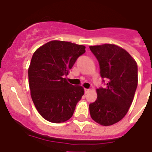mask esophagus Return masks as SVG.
<instances>
[{"mask_svg": "<svg viewBox=\"0 0 152 152\" xmlns=\"http://www.w3.org/2000/svg\"><path fill=\"white\" fill-rule=\"evenodd\" d=\"M84 92H85V94H88L90 92V89H84Z\"/></svg>", "mask_w": 152, "mask_h": 152, "instance_id": "esophagus-1", "label": "esophagus"}]
</instances>
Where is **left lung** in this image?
<instances>
[{"mask_svg":"<svg viewBox=\"0 0 152 152\" xmlns=\"http://www.w3.org/2000/svg\"><path fill=\"white\" fill-rule=\"evenodd\" d=\"M97 59L106 87L96 90L97 98L90 104L92 119L103 126L120 121L131 107L137 86V65L131 55L112 44L90 46Z\"/></svg>","mask_w":152,"mask_h":152,"instance_id":"left-lung-1","label":"left lung"}]
</instances>
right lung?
Here are the masks:
<instances>
[{
    "mask_svg": "<svg viewBox=\"0 0 152 152\" xmlns=\"http://www.w3.org/2000/svg\"><path fill=\"white\" fill-rule=\"evenodd\" d=\"M85 48L82 45L55 40L34 52L28 68L31 96L37 110L48 121H68L84 94L82 86L69 83L64 76Z\"/></svg>",
    "mask_w": 152,
    "mask_h": 152,
    "instance_id": "1",
    "label": "right lung"
}]
</instances>
